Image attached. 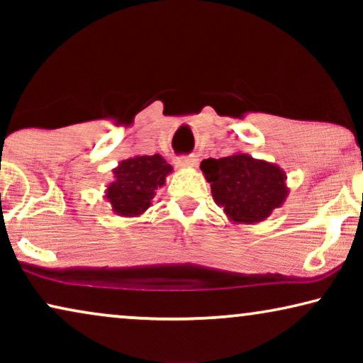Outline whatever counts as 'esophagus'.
<instances>
[{"label":"esophagus","mask_w":363,"mask_h":363,"mask_svg":"<svg viewBox=\"0 0 363 363\" xmlns=\"http://www.w3.org/2000/svg\"><path fill=\"white\" fill-rule=\"evenodd\" d=\"M177 165L182 167V168H193V167L198 165V158L195 155L178 157L177 158Z\"/></svg>","instance_id":"esophagus-1"}]
</instances>
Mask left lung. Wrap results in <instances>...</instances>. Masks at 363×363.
I'll return each mask as SVG.
<instances>
[{
    "instance_id": "8db88e82",
    "label": "left lung",
    "mask_w": 363,
    "mask_h": 363,
    "mask_svg": "<svg viewBox=\"0 0 363 363\" xmlns=\"http://www.w3.org/2000/svg\"><path fill=\"white\" fill-rule=\"evenodd\" d=\"M201 170L211 186L213 200L236 225H256L284 205L289 188L281 167L247 153L208 158Z\"/></svg>"
}]
</instances>
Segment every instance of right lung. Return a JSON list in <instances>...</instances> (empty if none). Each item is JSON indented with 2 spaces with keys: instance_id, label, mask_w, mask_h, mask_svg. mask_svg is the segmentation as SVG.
<instances>
[{
  "instance_id": "add662e5",
  "label": "right lung",
  "mask_w": 363,
  "mask_h": 363,
  "mask_svg": "<svg viewBox=\"0 0 363 363\" xmlns=\"http://www.w3.org/2000/svg\"><path fill=\"white\" fill-rule=\"evenodd\" d=\"M173 172L162 155H137L113 168V182L106 188V200L112 211L123 218H137L152 206L158 188Z\"/></svg>"
}]
</instances>
